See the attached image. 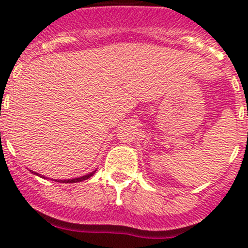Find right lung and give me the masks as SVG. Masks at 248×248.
<instances>
[{
	"label": "right lung",
	"mask_w": 248,
	"mask_h": 248,
	"mask_svg": "<svg viewBox=\"0 0 248 248\" xmlns=\"http://www.w3.org/2000/svg\"><path fill=\"white\" fill-rule=\"evenodd\" d=\"M33 172V171H32ZM94 172L95 171H93V172H91V174H87V175H84V176H80V177H76V179H69V180H56V181H58V183H79V181H83V180H87V179H89V177L91 176H93L94 175ZM33 174H36V175H38L37 174V172H33Z\"/></svg>",
	"instance_id": "1"
}]
</instances>
